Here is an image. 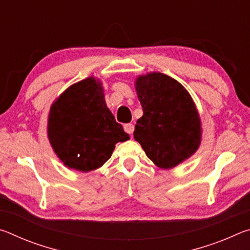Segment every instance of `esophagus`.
<instances>
[{
  "label": "esophagus",
  "instance_id": "34e87169",
  "mask_svg": "<svg viewBox=\"0 0 250 250\" xmlns=\"http://www.w3.org/2000/svg\"><path fill=\"white\" fill-rule=\"evenodd\" d=\"M124 129L126 133L129 134H132L133 131H134V125L132 124H126L124 125Z\"/></svg>",
  "mask_w": 250,
  "mask_h": 250
}]
</instances>
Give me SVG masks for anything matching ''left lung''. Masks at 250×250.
Masks as SVG:
<instances>
[{
	"instance_id": "1",
	"label": "left lung",
	"mask_w": 250,
	"mask_h": 250,
	"mask_svg": "<svg viewBox=\"0 0 250 250\" xmlns=\"http://www.w3.org/2000/svg\"><path fill=\"white\" fill-rule=\"evenodd\" d=\"M143 116L134 139L152 162L171 168L189 158L201 142V121L188 90L168 76L152 73L135 83Z\"/></svg>"
}]
</instances>
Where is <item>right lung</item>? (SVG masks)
Returning <instances> with one entry per match:
<instances>
[{"instance_id": "right-lung-1", "label": "right lung", "mask_w": 250, "mask_h": 250, "mask_svg": "<svg viewBox=\"0 0 250 250\" xmlns=\"http://www.w3.org/2000/svg\"><path fill=\"white\" fill-rule=\"evenodd\" d=\"M48 138L66 167L89 172L110 159L118 142L129 140L104 101L95 78L70 86L55 101L48 117Z\"/></svg>"}]
</instances>
